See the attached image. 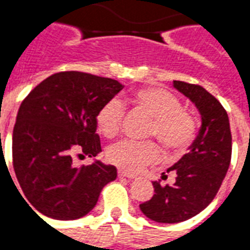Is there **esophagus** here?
<instances>
[{"label": "esophagus", "mask_w": 250, "mask_h": 250, "mask_svg": "<svg viewBox=\"0 0 250 250\" xmlns=\"http://www.w3.org/2000/svg\"><path fill=\"white\" fill-rule=\"evenodd\" d=\"M119 177L120 178H128V179H134L136 178L135 175L134 174H130V173H127V171H123V170H119Z\"/></svg>", "instance_id": "obj_1"}]
</instances>
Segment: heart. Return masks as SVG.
Returning <instances> with one entry per match:
<instances>
[{"instance_id": "heart-1", "label": "heart", "mask_w": 250, "mask_h": 250, "mask_svg": "<svg viewBox=\"0 0 250 250\" xmlns=\"http://www.w3.org/2000/svg\"><path fill=\"white\" fill-rule=\"evenodd\" d=\"M136 105L152 118L148 136L157 139L173 152L184 151L195 135V120L184 111L179 99L159 87L141 88L134 93ZM125 116V104L118 98L107 100L96 114V125L107 138L119 134ZM108 159L118 167L130 173H138L161 159V150L151 142L122 141L109 147Z\"/></svg>"}]
</instances>
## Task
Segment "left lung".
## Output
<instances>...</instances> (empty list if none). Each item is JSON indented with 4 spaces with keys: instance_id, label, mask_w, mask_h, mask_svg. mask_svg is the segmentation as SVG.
<instances>
[{
    "instance_id": "1",
    "label": "left lung",
    "mask_w": 250,
    "mask_h": 250,
    "mask_svg": "<svg viewBox=\"0 0 250 250\" xmlns=\"http://www.w3.org/2000/svg\"><path fill=\"white\" fill-rule=\"evenodd\" d=\"M173 85L197 107L201 127L188 154L167 170L177 174L175 184L152 181L155 194L139 205L147 218L161 224H177L201 213L220 190L231 158L230 125L220 102L201 85L177 80Z\"/></svg>"
}]
</instances>
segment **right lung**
<instances>
[{
	"label": "right lung",
	"instance_id": "right-lung-1",
	"mask_svg": "<svg viewBox=\"0 0 250 250\" xmlns=\"http://www.w3.org/2000/svg\"><path fill=\"white\" fill-rule=\"evenodd\" d=\"M123 87L108 77L59 72L21 103L12 138L13 167L25 197L41 214L62 221L82 218L95 208L102 188L116 179L112 165L95 159L79 167L72 157L95 158L102 152L95 134L96 114Z\"/></svg>",
	"mask_w": 250,
	"mask_h": 250
}]
</instances>
